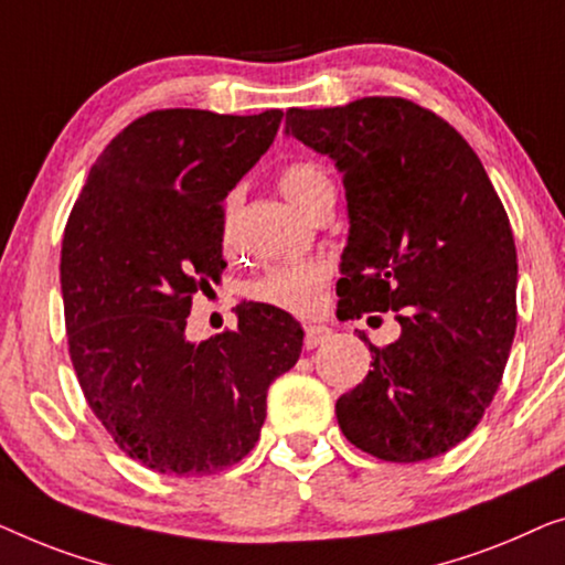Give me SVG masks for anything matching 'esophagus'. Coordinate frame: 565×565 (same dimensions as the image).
<instances>
[{"label": "esophagus", "instance_id": "1", "mask_svg": "<svg viewBox=\"0 0 565 565\" xmlns=\"http://www.w3.org/2000/svg\"><path fill=\"white\" fill-rule=\"evenodd\" d=\"M332 338V330L328 324H320V322H307L305 324V348L307 351H312V348L328 343Z\"/></svg>", "mask_w": 565, "mask_h": 565}]
</instances>
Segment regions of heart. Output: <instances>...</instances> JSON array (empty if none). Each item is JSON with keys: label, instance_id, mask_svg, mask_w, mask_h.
Here are the masks:
<instances>
[{"label": "heart", "instance_id": "b5f03b06", "mask_svg": "<svg viewBox=\"0 0 565 565\" xmlns=\"http://www.w3.org/2000/svg\"><path fill=\"white\" fill-rule=\"evenodd\" d=\"M279 189L297 210L309 212L328 192H335L328 171L312 161L289 163L279 173ZM237 200L233 194L227 200V220H225V243H230V210ZM328 284V268L317 260L305 264H281L268 268L256 281H250L248 294L253 301L284 309L291 315H312L322 305V291Z\"/></svg>", "mask_w": 565, "mask_h": 565}]
</instances>
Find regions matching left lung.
Masks as SVG:
<instances>
[{"mask_svg":"<svg viewBox=\"0 0 565 565\" xmlns=\"http://www.w3.org/2000/svg\"><path fill=\"white\" fill-rule=\"evenodd\" d=\"M286 138L343 173L348 243L338 307L396 312L402 335L369 343L373 369L335 404L363 452L394 463L443 456L494 399L518 328V250L473 148L415 102L365 97L289 109Z\"/></svg>","mask_w":565,"mask_h":565,"instance_id":"obj_1","label":"left lung"}]
</instances>
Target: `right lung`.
<instances>
[{"label": "right lung", "mask_w": 565, "mask_h": 565, "mask_svg": "<svg viewBox=\"0 0 565 565\" xmlns=\"http://www.w3.org/2000/svg\"><path fill=\"white\" fill-rule=\"evenodd\" d=\"M284 113L158 109L92 166L61 248L68 351L86 402L146 468L206 476L243 460L266 394L299 361L305 330L253 305L235 332L186 338L196 291L220 284L222 202L260 161Z\"/></svg>", "instance_id": "add662e5"}]
</instances>
